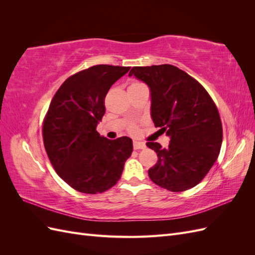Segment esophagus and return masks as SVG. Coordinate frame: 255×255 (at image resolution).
Masks as SVG:
<instances>
[{"instance_id":"obj_1","label":"esophagus","mask_w":255,"mask_h":255,"mask_svg":"<svg viewBox=\"0 0 255 255\" xmlns=\"http://www.w3.org/2000/svg\"><path fill=\"white\" fill-rule=\"evenodd\" d=\"M133 146L135 150H139V149H144L145 148V143L141 142V141H134L133 142Z\"/></svg>"}]
</instances>
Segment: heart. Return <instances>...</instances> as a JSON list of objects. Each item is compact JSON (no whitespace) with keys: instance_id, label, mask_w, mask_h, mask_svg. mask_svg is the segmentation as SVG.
Segmentation results:
<instances>
[{"instance_id":"b5f03b06","label":"heart","mask_w":255,"mask_h":255,"mask_svg":"<svg viewBox=\"0 0 255 255\" xmlns=\"http://www.w3.org/2000/svg\"><path fill=\"white\" fill-rule=\"evenodd\" d=\"M137 85H141V83H138V82H134V83H132V84H130V86H129V87H132V86H137ZM128 129L130 130V132H135V130H136V128H135L134 126H130Z\"/></svg>"}]
</instances>
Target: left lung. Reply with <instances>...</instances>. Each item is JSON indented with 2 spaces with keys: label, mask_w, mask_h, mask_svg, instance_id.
<instances>
[{
  "label": "left lung",
  "mask_w": 255,
  "mask_h": 255,
  "mask_svg": "<svg viewBox=\"0 0 255 255\" xmlns=\"http://www.w3.org/2000/svg\"><path fill=\"white\" fill-rule=\"evenodd\" d=\"M148 85L151 117L170 137L167 148L146 142L157 154L150 179L170 191H184L201 182L217 160L222 125L217 107L204 87L172 65L133 67L128 73Z\"/></svg>",
  "instance_id": "8db88e82"
}]
</instances>
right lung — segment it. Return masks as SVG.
I'll return each instance as SVG.
<instances>
[{"instance_id": "1", "label": "right lung", "mask_w": 255, "mask_h": 255, "mask_svg": "<svg viewBox=\"0 0 255 255\" xmlns=\"http://www.w3.org/2000/svg\"><path fill=\"white\" fill-rule=\"evenodd\" d=\"M129 67L97 65L68 78L53 97L42 127L45 151L56 173L84 194L110 189L122 174L133 141L100 136L104 99Z\"/></svg>"}]
</instances>
